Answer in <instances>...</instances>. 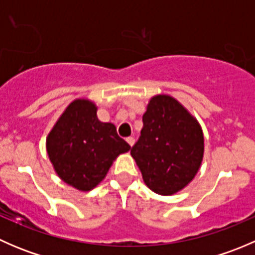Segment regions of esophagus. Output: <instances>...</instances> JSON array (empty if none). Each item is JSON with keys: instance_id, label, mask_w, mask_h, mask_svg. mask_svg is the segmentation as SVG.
Wrapping results in <instances>:
<instances>
[{"instance_id": "1", "label": "esophagus", "mask_w": 255, "mask_h": 255, "mask_svg": "<svg viewBox=\"0 0 255 255\" xmlns=\"http://www.w3.org/2000/svg\"><path fill=\"white\" fill-rule=\"evenodd\" d=\"M126 140H127V143H128V144H129V145H130V146H132V145H133V144H134V138H133V137H128V138H127V139H126Z\"/></svg>"}]
</instances>
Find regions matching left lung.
Returning a JSON list of instances; mask_svg holds the SVG:
<instances>
[{
  "instance_id": "left-lung-1",
  "label": "left lung",
  "mask_w": 255,
  "mask_h": 255,
  "mask_svg": "<svg viewBox=\"0 0 255 255\" xmlns=\"http://www.w3.org/2000/svg\"><path fill=\"white\" fill-rule=\"evenodd\" d=\"M130 154L149 189L173 195L199 171L204 135L199 123L175 99L159 95L146 107L139 139Z\"/></svg>"
}]
</instances>
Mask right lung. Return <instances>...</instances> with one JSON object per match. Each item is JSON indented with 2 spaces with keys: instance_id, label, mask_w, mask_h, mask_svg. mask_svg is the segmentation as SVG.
Returning <instances> with one entry per match:
<instances>
[{
  "instance_id": "add662e5",
  "label": "right lung",
  "mask_w": 255,
  "mask_h": 255,
  "mask_svg": "<svg viewBox=\"0 0 255 255\" xmlns=\"http://www.w3.org/2000/svg\"><path fill=\"white\" fill-rule=\"evenodd\" d=\"M129 149L112 123L99 121L96 107L87 100L69 105L47 139L48 155L56 174L82 191L102 181L116 156Z\"/></svg>"
}]
</instances>
